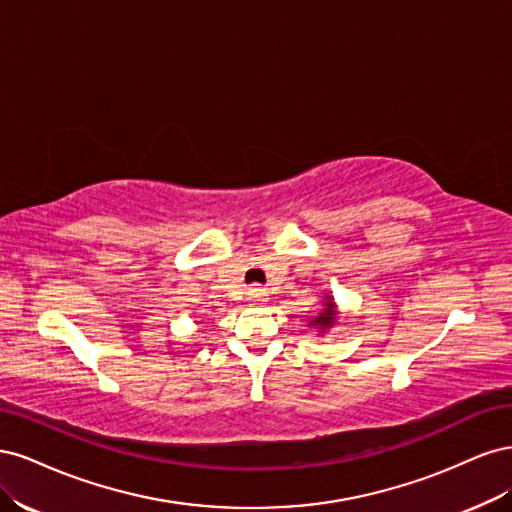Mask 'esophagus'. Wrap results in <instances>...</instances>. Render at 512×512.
<instances>
[{
	"label": "esophagus",
	"mask_w": 512,
	"mask_h": 512,
	"mask_svg": "<svg viewBox=\"0 0 512 512\" xmlns=\"http://www.w3.org/2000/svg\"><path fill=\"white\" fill-rule=\"evenodd\" d=\"M250 299H252V301H262V299H265V292H262L260 288H252Z\"/></svg>",
	"instance_id": "esophagus-1"
}]
</instances>
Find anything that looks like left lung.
<instances>
[{
	"label": "left lung",
	"mask_w": 512,
	"mask_h": 512,
	"mask_svg": "<svg viewBox=\"0 0 512 512\" xmlns=\"http://www.w3.org/2000/svg\"><path fill=\"white\" fill-rule=\"evenodd\" d=\"M337 322V305L333 301V297H324V307L318 318H314L312 322H309V327L316 329L318 333H327L331 331L333 324Z\"/></svg>",
	"instance_id": "1"
}]
</instances>
